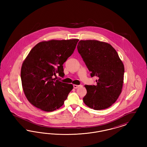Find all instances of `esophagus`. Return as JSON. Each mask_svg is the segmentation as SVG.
I'll use <instances>...</instances> for the list:
<instances>
[{"label":"esophagus","mask_w":147,"mask_h":147,"mask_svg":"<svg viewBox=\"0 0 147 147\" xmlns=\"http://www.w3.org/2000/svg\"><path fill=\"white\" fill-rule=\"evenodd\" d=\"M82 86V85H76V84L73 85V87H74V89H77V88H78L79 87Z\"/></svg>","instance_id":"obj_1"}]
</instances>
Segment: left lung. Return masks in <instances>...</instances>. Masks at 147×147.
<instances>
[{
  "instance_id": "obj_1",
  "label": "left lung",
  "mask_w": 147,
  "mask_h": 147,
  "mask_svg": "<svg viewBox=\"0 0 147 147\" xmlns=\"http://www.w3.org/2000/svg\"><path fill=\"white\" fill-rule=\"evenodd\" d=\"M91 77L98 78L96 85H85V104L95 110L114 104L122 92L124 65L112 46L97 40H80L77 46Z\"/></svg>"
}]
</instances>
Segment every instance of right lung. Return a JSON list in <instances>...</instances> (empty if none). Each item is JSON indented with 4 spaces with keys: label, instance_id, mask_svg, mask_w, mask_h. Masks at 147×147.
Segmentation results:
<instances>
[{
    "label": "right lung",
    "instance_id": "right-lung-1",
    "mask_svg": "<svg viewBox=\"0 0 147 147\" xmlns=\"http://www.w3.org/2000/svg\"><path fill=\"white\" fill-rule=\"evenodd\" d=\"M78 39L44 41L37 43L24 61L21 69L23 91L28 101L46 112L64 104L73 86L54 78L63 77V63L74 52Z\"/></svg>",
    "mask_w": 147,
    "mask_h": 147
}]
</instances>
